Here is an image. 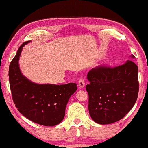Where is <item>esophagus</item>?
<instances>
[{
	"label": "esophagus",
	"instance_id": "34e87169",
	"mask_svg": "<svg viewBox=\"0 0 148 148\" xmlns=\"http://www.w3.org/2000/svg\"><path fill=\"white\" fill-rule=\"evenodd\" d=\"M78 86L79 88H84L85 87V81L84 79H79V82H78Z\"/></svg>",
	"mask_w": 148,
	"mask_h": 148
}]
</instances>
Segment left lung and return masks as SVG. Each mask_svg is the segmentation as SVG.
I'll list each match as a JSON object with an SVG mask.
<instances>
[{
    "mask_svg": "<svg viewBox=\"0 0 148 148\" xmlns=\"http://www.w3.org/2000/svg\"><path fill=\"white\" fill-rule=\"evenodd\" d=\"M130 57L135 58L133 55ZM138 66L131 60L115 68L97 67L87 73L88 109L95 123H113L132 109L138 94Z\"/></svg>",
    "mask_w": 148,
    "mask_h": 148,
    "instance_id": "8db88e82",
    "label": "left lung"
}]
</instances>
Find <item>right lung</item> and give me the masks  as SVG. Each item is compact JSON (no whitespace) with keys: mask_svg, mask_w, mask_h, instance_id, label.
Here are the masks:
<instances>
[{"mask_svg":"<svg viewBox=\"0 0 148 148\" xmlns=\"http://www.w3.org/2000/svg\"><path fill=\"white\" fill-rule=\"evenodd\" d=\"M19 47L9 67V80L12 99L18 111L32 122L53 127L64 119L66 104L77 90L76 84L62 85L39 84L31 81L22 74L19 57L23 47Z\"/></svg>","mask_w":148,"mask_h":148,"instance_id":"1","label":"right lung"}]
</instances>
